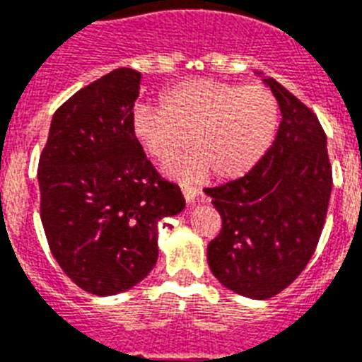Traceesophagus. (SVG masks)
Listing matches in <instances>:
<instances>
[{"label": "esophagus", "mask_w": 362, "mask_h": 362, "mask_svg": "<svg viewBox=\"0 0 362 362\" xmlns=\"http://www.w3.org/2000/svg\"><path fill=\"white\" fill-rule=\"evenodd\" d=\"M182 193H184V197H186L187 203H193V201L199 197V193L201 192H199V187L186 186V184H184V186H182Z\"/></svg>", "instance_id": "34e87169"}]
</instances>
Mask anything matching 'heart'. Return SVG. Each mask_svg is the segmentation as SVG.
I'll return each instance as SVG.
<instances>
[{
    "label": "heart",
    "mask_w": 362,
    "mask_h": 362,
    "mask_svg": "<svg viewBox=\"0 0 362 362\" xmlns=\"http://www.w3.org/2000/svg\"><path fill=\"white\" fill-rule=\"evenodd\" d=\"M278 118V101L264 86L199 78L165 92L161 109L136 107L131 133L159 165L170 163L189 136L195 152L169 169L180 180H199L210 169L216 178L233 180L250 173L269 152Z\"/></svg>",
    "instance_id": "1"
}]
</instances>
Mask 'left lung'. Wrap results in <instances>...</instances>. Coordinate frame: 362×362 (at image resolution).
Listing matches in <instances>:
<instances>
[{
    "label": "left lung",
    "instance_id": "left-lung-1",
    "mask_svg": "<svg viewBox=\"0 0 362 362\" xmlns=\"http://www.w3.org/2000/svg\"><path fill=\"white\" fill-rule=\"evenodd\" d=\"M281 122L263 159L242 178L206 187L221 216L209 244L212 274L250 298L284 291L320 242L332 189L327 135L317 116L274 78H264Z\"/></svg>",
    "mask_w": 362,
    "mask_h": 362
}]
</instances>
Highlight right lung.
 I'll return each mask as SVG.
<instances>
[{
	"label": "right lung",
	"mask_w": 362,
	"mask_h": 362,
	"mask_svg": "<svg viewBox=\"0 0 362 362\" xmlns=\"http://www.w3.org/2000/svg\"><path fill=\"white\" fill-rule=\"evenodd\" d=\"M141 73L110 71L52 116L39 158L41 221L65 274L92 295H116L158 261V223L186 199L131 133Z\"/></svg>",
	"instance_id": "1"
}]
</instances>
